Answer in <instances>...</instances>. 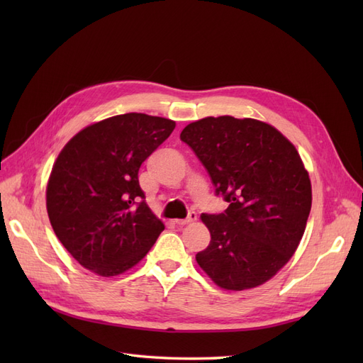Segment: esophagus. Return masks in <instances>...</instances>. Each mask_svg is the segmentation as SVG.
Returning <instances> with one entry per match:
<instances>
[{
  "label": "esophagus",
  "instance_id": "obj_1",
  "mask_svg": "<svg viewBox=\"0 0 363 363\" xmlns=\"http://www.w3.org/2000/svg\"><path fill=\"white\" fill-rule=\"evenodd\" d=\"M194 221H196V213H195V212H189L188 218H184V219H175L174 223L177 224V225H186V224L194 223Z\"/></svg>",
  "mask_w": 363,
  "mask_h": 363
}]
</instances>
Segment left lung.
<instances>
[{
	"mask_svg": "<svg viewBox=\"0 0 363 363\" xmlns=\"http://www.w3.org/2000/svg\"><path fill=\"white\" fill-rule=\"evenodd\" d=\"M180 139L228 203L223 213L201 215L212 239L196 262L228 291L265 283L292 257L311 213L312 186L298 151L279 130L250 118H203Z\"/></svg>",
	"mask_w": 363,
	"mask_h": 363,
	"instance_id": "1",
	"label": "left lung"
}]
</instances>
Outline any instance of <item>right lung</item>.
Masks as SVG:
<instances>
[{"mask_svg":"<svg viewBox=\"0 0 363 363\" xmlns=\"http://www.w3.org/2000/svg\"><path fill=\"white\" fill-rule=\"evenodd\" d=\"M175 123L144 113L107 118L77 133L54 163L47 211L54 233L86 269L111 277L135 267L164 225L138 172Z\"/></svg>","mask_w":363,"mask_h":363,"instance_id":"add662e5","label":"right lung"}]
</instances>
